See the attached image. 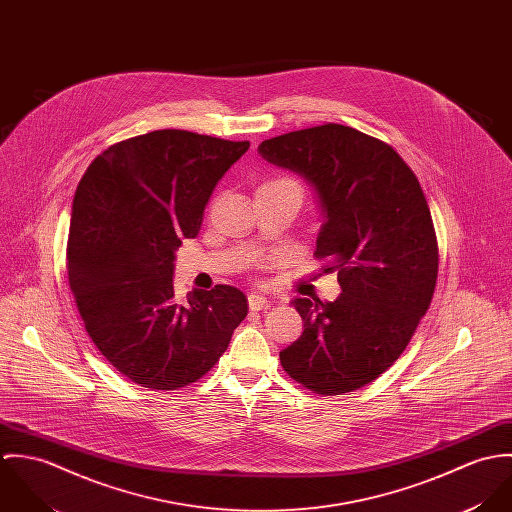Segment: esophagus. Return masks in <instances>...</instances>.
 Masks as SVG:
<instances>
[{
	"label": "esophagus",
	"instance_id": "1",
	"mask_svg": "<svg viewBox=\"0 0 512 512\" xmlns=\"http://www.w3.org/2000/svg\"><path fill=\"white\" fill-rule=\"evenodd\" d=\"M248 305H250L252 311H260V309L270 305V299L266 295H262V293H250L248 295Z\"/></svg>",
	"mask_w": 512,
	"mask_h": 512
}]
</instances>
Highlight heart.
<instances>
[{"label":"heart","instance_id":"1","mask_svg":"<svg viewBox=\"0 0 512 512\" xmlns=\"http://www.w3.org/2000/svg\"><path fill=\"white\" fill-rule=\"evenodd\" d=\"M270 183H292V185H297L292 179H276V181H270ZM297 187H299V185H297Z\"/></svg>","mask_w":512,"mask_h":512}]
</instances>
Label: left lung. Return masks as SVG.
<instances>
[{"instance_id":"1","label":"left lung","mask_w":512,"mask_h":512,"mask_svg":"<svg viewBox=\"0 0 512 512\" xmlns=\"http://www.w3.org/2000/svg\"><path fill=\"white\" fill-rule=\"evenodd\" d=\"M258 153L313 189L323 222L315 256L341 286L331 303L292 299L303 333L280 361L317 394L353 392L394 365L430 307L438 242L426 197L392 147L349 126L290 132Z\"/></svg>"}]
</instances>
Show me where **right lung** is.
Segmentation results:
<instances>
[{
  "label": "right lung",
  "instance_id": "right-lung-1",
  "mask_svg": "<svg viewBox=\"0 0 512 512\" xmlns=\"http://www.w3.org/2000/svg\"><path fill=\"white\" fill-rule=\"evenodd\" d=\"M248 147L157 130L102 151L76 187L69 286L96 349L140 386L199 380L248 313L232 286L189 292L187 303L173 292L177 248L199 234L217 183Z\"/></svg>",
  "mask_w": 512,
  "mask_h": 512
}]
</instances>
